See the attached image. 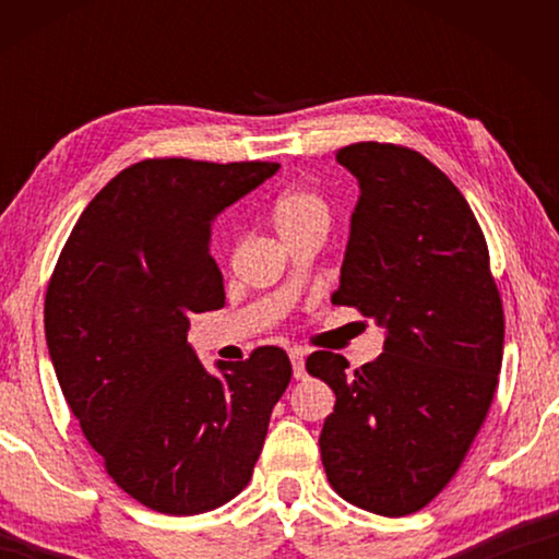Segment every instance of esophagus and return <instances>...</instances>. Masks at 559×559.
Here are the masks:
<instances>
[{
    "mask_svg": "<svg viewBox=\"0 0 559 559\" xmlns=\"http://www.w3.org/2000/svg\"><path fill=\"white\" fill-rule=\"evenodd\" d=\"M288 357H290V365H293V377H296V380H302V377H306V349L293 347Z\"/></svg>",
    "mask_w": 559,
    "mask_h": 559,
    "instance_id": "1",
    "label": "esophagus"
}]
</instances>
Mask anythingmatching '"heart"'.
<instances>
[{
    "instance_id": "1",
    "label": "heart",
    "mask_w": 559,
    "mask_h": 559,
    "mask_svg": "<svg viewBox=\"0 0 559 559\" xmlns=\"http://www.w3.org/2000/svg\"><path fill=\"white\" fill-rule=\"evenodd\" d=\"M330 222L328 204L310 189H288L271 206V224L283 241L306 229H323Z\"/></svg>"
}]
</instances>
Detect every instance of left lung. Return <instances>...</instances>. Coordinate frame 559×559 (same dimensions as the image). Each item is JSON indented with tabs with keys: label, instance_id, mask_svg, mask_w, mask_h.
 Listing matches in <instances>:
<instances>
[{
	"label": "left lung",
	"instance_id": "left-lung-1",
	"mask_svg": "<svg viewBox=\"0 0 559 559\" xmlns=\"http://www.w3.org/2000/svg\"><path fill=\"white\" fill-rule=\"evenodd\" d=\"M359 185L335 306L384 330L382 355L349 372L318 349L308 372L335 409L320 453L330 486L377 515L416 513L449 484L493 402L503 306L488 246L451 179L409 147L337 153Z\"/></svg>",
	"mask_w": 559,
	"mask_h": 559
}]
</instances>
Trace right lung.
Returning <instances> with one entry per match:
<instances>
[{"mask_svg":"<svg viewBox=\"0 0 559 559\" xmlns=\"http://www.w3.org/2000/svg\"><path fill=\"white\" fill-rule=\"evenodd\" d=\"M278 167L143 159L93 197L53 269L44 328L61 392L110 478L157 513L239 493L290 382L281 347L210 372L187 343L189 316L224 308L214 219Z\"/></svg>","mask_w":559,"mask_h":559,"instance_id":"1","label":"right lung"}]
</instances>
